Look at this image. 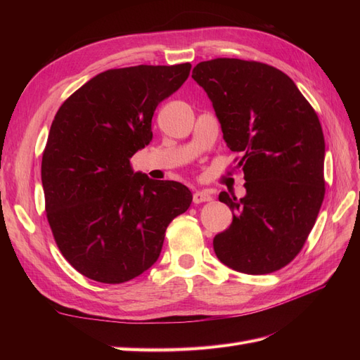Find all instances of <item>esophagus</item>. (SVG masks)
I'll return each mask as SVG.
<instances>
[{
	"instance_id": "esophagus-1",
	"label": "esophagus",
	"mask_w": 360,
	"mask_h": 360,
	"mask_svg": "<svg viewBox=\"0 0 360 360\" xmlns=\"http://www.w3.org/2000/svg\"><path fill=\"white\" fill-rule=\"evenodd\" d=\"M192 200H193L195 204L212 201V193L209 191H197V192L193 193V198Z\"/></svg>"
}]
</instances>
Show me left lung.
<instances>
[{"instance_id":"obj_1","label":"left lung","mask_w":360,"mask_h":360,"mask_svg":"<svg viewBox=\"0 0 360 360\" xmlns=\"http://www.w3.org/2000/svg\"><path fill=\"white\" fill-rule=\"evenodd\" d=\"M210 97L224 139L245 174L246 195L219 201L234 212L213 238L221 263L248 275L285 267L300 252L324 200V136L317 112L290 76L238 58L192 70Z\"/></svg>"}]
</instances>
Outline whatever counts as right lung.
<instances>
[{
  "mask_svg": "<svg viewBox=\"0 0 360 360\" xmlns=\"http://www.w3.org/2000/svg\"><path fill=\"white\" fill-rule=\"evenodd\" d=\"M191 64L102 72L68 97L41 158L45 209L63 257L81 275L122 284L156 263L174 217L192 193L179 181L134 172L130 158L151 138L158 105Z\"/></svg>",
  "mask_w": 360,
  "mask_h": 360,
  "instance_id": "add662e5",
  "label": "right lung"
}]
</instances>
